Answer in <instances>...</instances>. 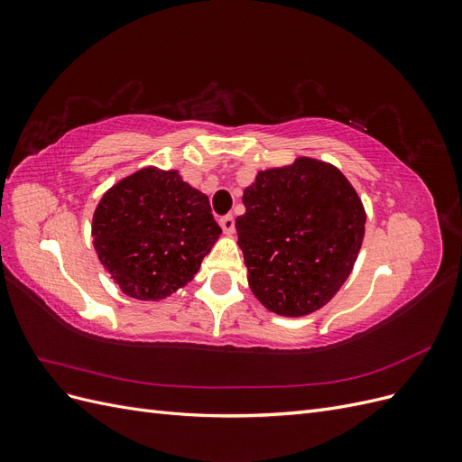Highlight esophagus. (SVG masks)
Listing matches in <instances>:
<instances>
[{
  "mask_svg": "<svg viewBox=\"0 0 462 462\" xmlns=\"http://www.w3.org/2000/svg\"><path fill=\"white\" fill-rule=\"evenodd\" d=\"M219 226H221V229H223V233H226V235H233L235 233V219H233L231 214L219 217Z\"/></svg>",
  "mask_w": 462,
  "mask_h": 462,
  "instance_id": "obj_1",
  "label": "esophagus"
}]
</instances>
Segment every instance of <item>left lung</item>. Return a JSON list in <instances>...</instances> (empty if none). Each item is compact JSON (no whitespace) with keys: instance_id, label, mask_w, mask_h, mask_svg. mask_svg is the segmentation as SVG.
<instances>
[{"instance_id":"1","label":"left lung","mask_w":462,"mask_h":462,"mask_svg":"<svg viewBox=\"0 0 462 462\" xmlns=\"http://www.w3.org/2000/svg\"><path fill=\"white\" fill-rule=\"evenodd\" d=\"M236 217L248 285L265 309L299 318L328 304L351 275L366 212L331 163L297 158L258 171Z\"/></svg>"}]
</instances>
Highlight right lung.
Returning a JSON list of instances; mask_svg holds the SVG:
<instances>
[{"instance_id":"obj_1","label":"right lung","mask_w":462,"mask_h":462,"mask_svg":"<svg viewBox=\"0 0 462 462\" xmlns=\"http://www.w3.org/2000/svg\"><path fill=\"white\" fill-rule=\"evenodd\" d=\"M219 233L206 194L158 167L119 180L92 217L97 258L125 295L138 300H160L185 287Z\"/></svg>"}]
</instances>
